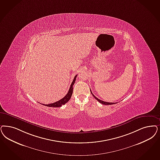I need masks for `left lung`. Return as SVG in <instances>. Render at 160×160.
Masks as SVG:
<instances>
[{"label":"left lung","instance_id":"1","mask_svg":"<svg viewBox=\"0 0 160 160\" xmlns=\"http://www.w3.org/2000/svg\"><path fill=\"white\" fill-rule=\"evenodd\" d=\"M90 92H91V90H90ZM91 93L92 94L94 98L96 99L99 102H100V103H102V104H103V105H113V104H115V103H109V102H104V101H102V100H101L99 99L98 98H96L94 95L92 93V92H91Z\"/></svg>","mask_w":160,"mask_h":160}]
</instances>
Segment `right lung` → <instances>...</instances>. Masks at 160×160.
<instances>
[{
	"instance_id": "obj_1",
	"label": "right lung",
	"mask_w": 160,
	"mask_h": 160,
	"mask_svg": "<svg viewBox=\"0 0 160 160\" xmlns=\"http://www.w3.org/2000/svg\"><path fill=\"white\" fill-rule=\"evenodd\" d=\"M77 76V75H76L74 78L73 81H72V84L70 86V88H69V90H68V93L62 99H61L57 101V102H55L53 103H51V104H48V105H45V104H42V105L46 106H48V107H53V108H58V107H61L62 105H65L67 102H68L69 101V100L70 99V98H72V90H73L72 86L74 85V84L75 83Z\"/></svg>"
}]
</instances>
